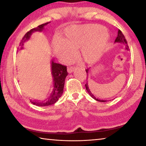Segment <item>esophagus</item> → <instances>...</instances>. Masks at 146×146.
I'll return each mask as SVG.
<instances>
[{
	"label": "esophagus",
	"instance_id": "1",
	"mask_svg": "<svg viewBox=\"0 0 146 146\" xmlns=\"http://www.w3.org/2000/svg\"><path fill=\"white\" fill-rule=\"evenodd\" d=\"M75 68H73V67H70V68H68V72L69 73H73V71L75 70Z\"/></svg>",
	"mask_w": 146,
	"mask_h": 146
}]
</instances>
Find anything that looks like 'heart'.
I'll use <instances>...</instances> for the list:
<instances>
[{"mask_svg": "<svg viewBox=\"0 0 146 146\" xmlns=\"http://www.w3.org/2000/svg\"><path fill=\"white\" fill-rule=\"evenodd\" d=\"M102 26L90 24L69 26L64 31V41L55 42V52L59 57L67 59L74 53L73 49L81 48V54L88 64L97 62L107 49L110 36Z\"/></svg>", "mask_w": 146, "mask_h": 146, "instance_id": "obj_1", "label": "heart"}]
</instances>
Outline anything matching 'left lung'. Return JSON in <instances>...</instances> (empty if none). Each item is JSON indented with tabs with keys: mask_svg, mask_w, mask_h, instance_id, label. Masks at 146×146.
Returning a JSON list of instances; mask_svg holds the SVG:
<instances>
[{
	"mask_svg": "<svg viewBox=\"0 0 146 146\" xmlns=\"http://www.w3.org/2000/svg\"><path fill=\"white\" fill-rule=\"evenodd\" d=\"M115 43H121L122 44H124V45L125 46V49L126 50H129V46H127V42L126 41V39L125 38V36L124 35H123V33H122V31H121L120 29H118V35H117V37L116 38L115 40ZM90 68H88L87 69V70H86V73H87V76H88V74H89V72H90ZM88 79V78H87ZM85 86H86V90H87V91L88 92V93L90 94V95L91 96V97H92L93 98H94V99L96 100L97 101H98V102H107L108 100H100L99 99V98H98L95 97V95H93V94L91 93V91H90V88H89V86H88V83L87 82V83L86 84H85Z\"/></svg>",
	"mask_w": 146,
	"mask_h": 146,
	"instance_id": "left-lung-1",
	"label": "left lung"
}]
</instances>
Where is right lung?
Returning <instances> with one entry per match:
<instances>
[{
  "label": "right lung",
  "instance_id": "obj_1",
  "mask_svg": "<svg viewBox=\"0 0 146 146\" xmlns=\"http://www.w3.org/2000/svg\"><path fill=\"white\" fill-rule=\"evenodd\" d=\"M49 23H46L45 24H41L35 28L31 29L30 31L25 34L24 37L22 39L21 43L19 44L20 49H23L24 48V43L26 41L28 40L30 38L31 34L35 31H42L44 29V26L48 24ZM51 75L53 77V90L51 93L49 97L47 99L43 101H38L36 100H31L30 101L33 104L38 106H48L54 104L58 100L62 95L64 91V82H65L66 77L68 75L67 67L65 66L62 65L60 64L55 63L53 59L51 60Z\"/></svg>",
  "mask_w": 146,
  "mask_h": 146
}]
</instances>
